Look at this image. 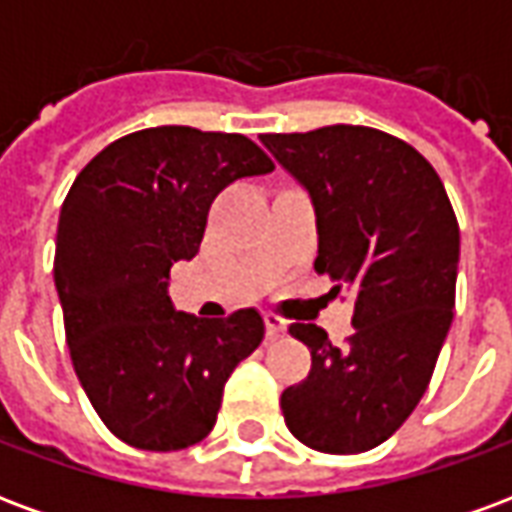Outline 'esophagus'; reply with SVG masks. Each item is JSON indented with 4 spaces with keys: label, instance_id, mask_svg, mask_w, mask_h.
<instances>
[{
    "label": "esophagus",
    "instance_id": "34e87169",
    "mask_svg": "<svg viewBox=\"0 0 512 512\" xmlns=\"http://www.w3.org/2000/svg\"><path fill=\"white\" fill-rule=\"evenodd\" d=\"M285 332H288V323L277 318V315H266L268 340H279V337H285Z\"/></svg>",
    "mask_w": 512,
    "mask_h": 512
}]
</instances>
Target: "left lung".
I'll return each instance as SVG.
<instances>
[{"label":"left lung","mask_w":512,"mask_h":512,"mask_svg":"<svg viewBox=\"0 0 512 512\" xmlns=\"http://www.w3.org/2000/svg\"><path fill=\"white\" fill-rule=\"evenodd\" d=\"M260 142L310 197L315 268L337 279L334 296L345 288L354 301L343 348L315 323L290 326L312 370L282 392V414L312 450H373L417 408L450 332L461 233L447 191L414 147L376 128Z\"/></svg>","instance_id":"left-lung-1"}]
</instances>
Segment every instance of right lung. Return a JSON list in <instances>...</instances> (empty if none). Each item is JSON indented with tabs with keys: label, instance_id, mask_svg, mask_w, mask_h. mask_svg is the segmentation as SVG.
I'll list each match as a JSON object with an SVG mask.
<instances>
[{
	"label": "right lung",
	"instance_id": "right-lung-1",
	"mask_svg": "<svg viewBox=\"0 0 512 512\" xmlns=\"http://www.w3.org/2000/svg\"><path fill=\"white\" fill-rule=\"evenodd\" d=\"M271 169L241 134L158 126L104 147L73 180L54 255L65 337L98 417L131 447L205 439L230 373L263 343L255 307L208 321L175 310L167 288L219 191Z\"/></svg>",
	"mask_w": 512,
	"mask_h": 512
}]
</instances>
